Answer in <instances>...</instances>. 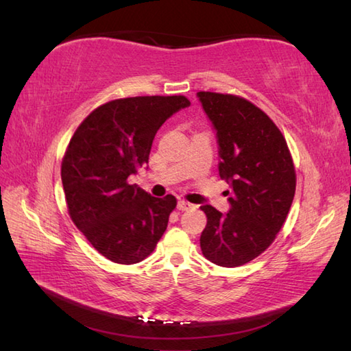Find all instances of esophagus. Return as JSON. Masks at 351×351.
Returning a JSON list of instances; mask_svg holds the SVG:
<instances>
[{
	"instance_id": "1",
	"label": "esophagus",
	"mask_w": 351,
	"mask_h": 351,
	"mask_svg": "<svg viewBox=\"0 0 351 351\" xmlns=\"http://www.w3.org/2000/svg\"><path fill=\"white\" fill-rule=\"evenodd\" d=\"M193 206H195V205L187 202V200H178V210L187 211V210H190V208H193Z\"/></svg>"
}]
</instances>
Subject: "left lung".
Segmentation results:
<instances>
[{
	"label": "left lung",
	"mask_w": 351,
	"mask_h": 351,
	"mask_svg": "<svg viewBox=\"0 0 351 351\" xmlns=\"http://www.w3.org/2000/svg\"><path fill=\"white\" fill-rule=\"evenodd\" d=\"M219 143V175L230 185L226 214L202 205L204 256L238 267L259 256L285 223L295 170L285 138L263 110L235 95L197 92Z\"/></svg>",
	"instance_id": "obj_1"
}]
</instances>
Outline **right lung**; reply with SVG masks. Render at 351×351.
<instances>
[{
    "mask_svg": "<svg viewBox=\"0 0 351 351\" xmlns=\"http://www.w3.org/2000/svg\"><path fill=\"white\" fill-rule=\"evenodd\" d=\"M190 106L185 96H136L93 110L69 141L62 182L72 221L102 256L137 264L154 252L175 196L154 197L130 176L149 161L161 125Z\"/></svg>",
    "mask_w": 351,
    "mask_h": 351,
    "instance_id": "add662e5",
    "label": "right lung"
}]
</instances>
